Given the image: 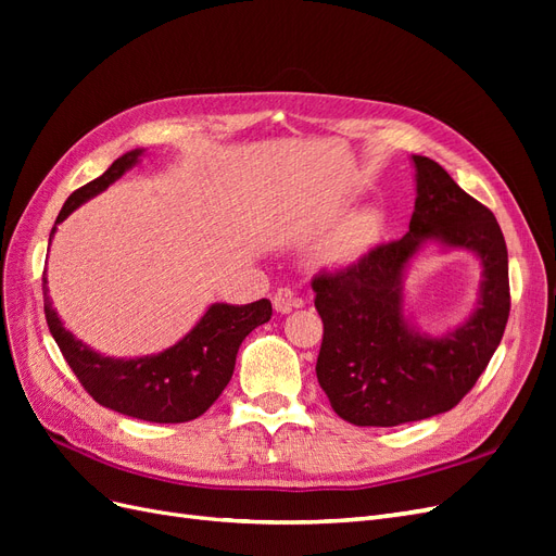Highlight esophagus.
<instances>
[{"instance_id": "1", "label": "esophagus", "mask_w": 556, "mask_h": 556, "mask_svg": "<svg viewBox=\"0 0 556 556\" xmlns=\"http://www.w3.org/2000/svg\"><path fill=\"white\" fill-rule=\"evenodd\" d=\"M271 301H274V308H276L278 313H290L292 308H299V306H301V299H299V296L294 294V290H290V288H278V290L274 292Z\"/></svg>"}]
</instances>
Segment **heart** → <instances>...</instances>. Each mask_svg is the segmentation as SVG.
I'll list each match as a JSON object with an SVG mask.
<instances>
[{"instance_id":"obj_1","label":"heart","mask_w":556,"mask_h":556,"mask_svg":"<svg viewBox=\"0 0 556 556\" xmlns=\"http://www.w3.org/2000/svg\"><path fill=\"white\" fill-rule=\"evenodd\" d=\"M380 231V217L374 211H362L352 215L339 237V250L343 255H357V252L371 245Z\"/></svg>"}]
</instances>
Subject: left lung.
Instances as JSON below:
<instances>
[{"label":"left lung","instance_id":"1","mask_svg":"<svg viewBox=\"0 0 556 556\" xmlns=\"http://www.w3.org/2000/svg\"><path fill=\"white\" fill-rule=\"evenodd\" d=\"M413 162L417 199L406 237L313 278L325 325L317 382L336 415L357 427H396L452 410L490 364L510 315L508 248L494 213L439 162ZM427 240L473 249L483 262L479 308L445 337L419 334L402 317L400 278Z\"/></svg>","mask_w":556,"mask_h":556}]
</instances>
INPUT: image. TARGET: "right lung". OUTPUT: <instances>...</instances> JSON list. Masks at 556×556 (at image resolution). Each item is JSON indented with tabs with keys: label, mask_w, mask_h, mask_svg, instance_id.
<instances>
[{
	"label": "right lung",
	"mask_w": 556,
	"mask_h": 556,
	"mask_svg": "<svg viewBox=\"0 0 556 556\" xmlns=\"http://www.w3.org/2000/svg\"><path fill=\"white\" fill-rule=\"evenodd\" d=\"M141 150H129L109 169L70 194L58 215L55 227L83 201L104 192L113 180L139 162ZM50 231V239L55 233ZM43 274V311L50 333L86 392L104 408L146 422L178 425L204 415L231 380L237 352L245 336L271 319V301L260 299L248 306L213 304L197 327L176 345L160 355L115 359L90 350L62 327L53 301L48 296Z\"/></svg>",
	"instance_id": "right-lung-1"
}]
</instances>
